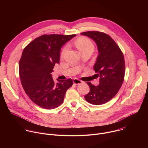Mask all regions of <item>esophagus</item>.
<instances>
[{"label":"esophagus","mask_w":148,"mask_h":148,"mask_svg":"<svg viewBox=\"0 0 148 148\" xmlns=\"http://www.w3.org/2000/svg\"><path fill=\"white\" fill-rule=\"evenodd\" d=\"M73 83L75 84V85H78V84H80L83 83V81H81V80H79L78 79L75 78L73 80Z\"/></svg>","instance_id":"1"}]
</instances>
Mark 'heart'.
Here are the masks:
<instances>
[{"instance_id":"obj_1","label":"heart","mask_w":148,"mask_h":148,"mask_svg":"<svg viewBox=\"0 0 148 148\" xmlns=\"http://www.w3.org/2000/svg\"><path fill=\"white\" fill-rule=\"evenodd\" d=\"M77 48L82 53L90 50H94V45L92 42L89 38L86 37H81L75 41ZM67 50V47H65L62 51V54H64Z\"/></svg>"}]
</instances>
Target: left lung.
I'll list each match as a JSON object with an SVG mask.
<instances>
[{
	"label": "left lung",
	"mask_w": 148,
	"mask_h": 148,
	"mask_svg": "<svg viewBox=\"0 0 148 148\" xmlns=\"http://www.w3.org/2000/svg\"><path fill=\"white\" fill-rule=\"evenodd\" d=\"M81 34L93 40L97 45L98 55L94 66L99 85L87 84L90 90L84 98L91 104L102 105L110 101L119 91L123 81L125 71L124 57L114 40L108 34L87 32Z\"/></svg>",
	"instance_id": "left-lung-1"
}]
</instances>
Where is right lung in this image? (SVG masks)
Returning <instances> with one entry per match:
<instances>
[{"label": "right lung", "mask_w": 148, "mask_h": 148, "mask_svg": "<svg viewBox=\"0 0 148 148\" xmlns=\"http://www.w3.org/2000/svg\"><path fill=\"white\" fill-rule=\"evenodd\" d=\"M76 35L45 34L30 43L23 50L19 61V75L23 88L30 99L47 110L58 107L64 101L72 79L58 80L51 73L60 61L61 47Z\"/></svg>", "instance_id": "1"}]
</instances>
